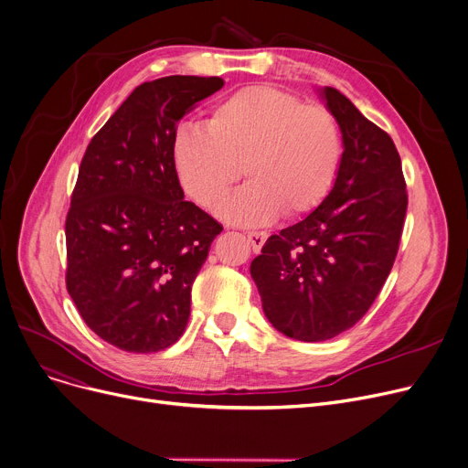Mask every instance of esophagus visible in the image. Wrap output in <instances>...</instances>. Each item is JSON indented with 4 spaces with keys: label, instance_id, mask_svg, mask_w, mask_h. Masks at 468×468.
I'll use <instances>...</instances> for the list:
<instances>
[{
    "label": "esophagus",
    "instance_id": "1",
    "mask_svg": "<svg viewBox=\"0 0 468 468\" xmlns=\"http://www.w3.org/2000/svg\"><path fill=\"white\" fill-rule=\"evenodd\" d=\"M247 239H250V243H251V247H253V251H261L262 250V245L266 243V239H268V234L266 232H261V230H255V232H247Z\"/></svg>",
    "mask_w": 468,
    "mask_h": 468
}]
</instances>
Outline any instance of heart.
Segmentation results:
<instances>
[{
  "label": "heart",
  "mask_w": 468,
  "mask_h": 468,
  "mask_svg": "<svg viewBox=\"0 0 468 468\" xmlns=\"http://www.w3.org/2000/svg\"><path fill=\"white\" fill-rule=\"evenodd\" d=\"M172 154L183 190L207 209L229 197L245 166L251 181L221 215L238 225H262L283 209L310 213L328 197L342 135L326 107L255 85L218 101L204 128H179Z\"/></svg>",
  "instance_id": "heart-1"
}]
</instances>
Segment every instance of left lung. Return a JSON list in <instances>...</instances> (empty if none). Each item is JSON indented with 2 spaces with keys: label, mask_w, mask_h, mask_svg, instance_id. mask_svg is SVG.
Wrapping results in <instances>:
<instances>
[{
  "label": "left lung",
  "mask_w": 468,
  "mask_h": 468,
  "mask_svg": "<svg viewBox=\"0 0 468 468\" xmlns=\"http://www.w3.org/2000/svg\"><path fill=\"white\" fill-rule=\"evenodd\" d=\"M340 126L335 186L251 262L262 310L289 338L323 342L359 321L393 268L408 207L399 151L340 90H319Z\"/></svg>",
  "instance_id": "1"
}]
</instances>
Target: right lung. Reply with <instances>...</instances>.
Wrapping results in <instances>:
<instances>
[{"mask_svg": "<svg viewBox=\"0 0 468 468\" xmlns=\"http://www.w3.org/2000/svg\"><path fill=\"white\" fill-rule=\"evenodd\" d=\"M221 77L170 75L137 87L92 137L66 217V287L92 331L122 351L179 340L190 291L223 227L185 202L177 122Z\"/></svg>", "mask_w": 468, "mask_h": 468, "instance_id": "1", "label": "right lung"}]
</instances>
